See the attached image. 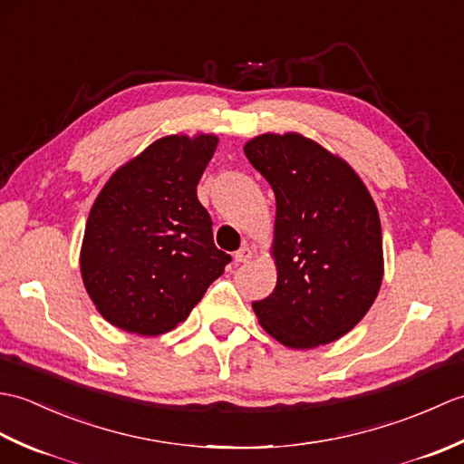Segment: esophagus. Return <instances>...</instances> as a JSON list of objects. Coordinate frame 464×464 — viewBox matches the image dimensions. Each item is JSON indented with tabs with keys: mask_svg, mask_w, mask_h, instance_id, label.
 <instances>
[{
	"mask_svg": "<svg viewBox=\"0 0 464 464\" xmlns=\"http://www.w3.org/2000/svg\"><path fill=\"white\" fill-rule=\"evenodd\" d=\"M251 259H253V249L247 247V245L235 253V261H237V263H249Z\"/></svg>",
	"mask_w": 464,
	"mask_h": 464,
	"instance_id": "1",
	"label": "esophagus"
}]
</instances>
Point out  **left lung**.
<instances>
[{
	"mask_svg": "<svg viewBox=\"0 0 464 464\" xmlns=\"http://www.w3.org/2000/svg\"><path fill=\"white\" fill-rule=\"evenodd\" d=\"M243 150L277 201V285L253 311L285 347L337 341L381 289L382 237L372 197L349 163L299 133H265Z\"/></svg>",
	"mask_w": 464,
	"mask_h": 464,
	"instance_id": "1",
	"label": "left lung"
}]
</instances>
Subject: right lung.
I'll return each instance as SVG.
<instances>
[{
  "instance_id": "obj_1",
  "label": "right lung",
  "mask_w": 464,
  "mask_h": 464,
  "mask_svg": "<svg viewBox=\"0 0 464 464\" xmlns=\"http://www.w3.org/2000/svg\"><path fill=\"white\" fill-rule=\"evenodd\" d=\"M215 135H167L105 183L90 211L82 277L103 319L137 334H161L189 317L231 255L213 243L197 199Z\"/></svg>"
}]
</instances>
